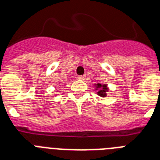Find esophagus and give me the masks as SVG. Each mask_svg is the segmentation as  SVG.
Instances as JSON below:
<instances>
[{
    "mask_svg": "<svg viewBox=\"0 0 160 160\" xmlns=\"http://www.w3.org/2000/svg\"><path fill=\"white\" fill-rule=\"evenodd\" d=\"M77 79L80 80H84L85 79V75H79L77 77Z\"/></svg>",
    "mask_w": 160,
    "mask_h": 160,
    "instance_id": "obj_1",
    "label": "esophagus"
}]
</instances>
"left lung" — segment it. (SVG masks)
Segmentation results:
<instances>
[{
    "instance_id": "8db88e82",
    "label": "left lung",
    "mask_w": 160,
    "mask_h": 160,
    "mask_svg": "<svg viewBox=\"0 0 160 160\" xmlns=\"http://www.w3.org/2000/svg\"><path fill=\"white\" fill-rule=\"evenodd\" d=\"M96 90H98L97 91V94H98V96H102V97H105V96H107V92H108L109 91V89L107 87V85H102V84H96Z\"/></svg>"
}]
</instances>
